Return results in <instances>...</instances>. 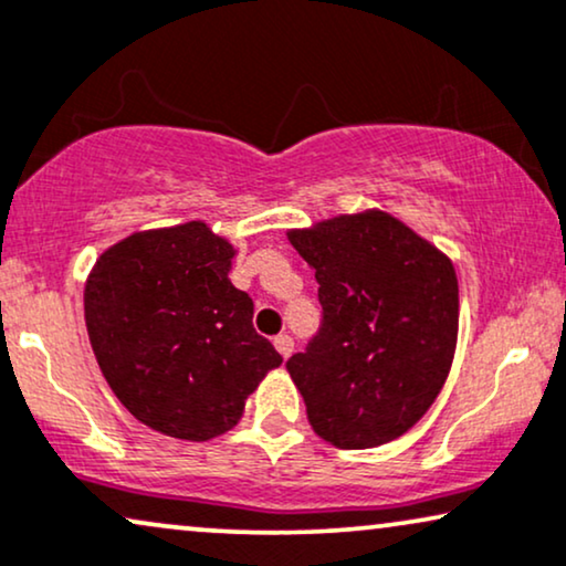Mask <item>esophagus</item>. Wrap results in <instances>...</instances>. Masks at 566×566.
<instances>
[{"label":"esophagus","mask_w":566,"mask_h":566,"mask_svg":"<svg viewBox=\"0 0 566 566\" xmlns=\"http://www.w3.org/2000/svg\"><path fill=\"white\" fill-rule=\"evenodd\" d=\"M274 347L282 357H290L292 353H295V342H292L290 334H279L274 339Z\"/></svg>","instance_id":"1"}]
</instances>
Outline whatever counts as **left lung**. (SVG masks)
Here are the masks:
<instances>
[{
  "label": "left lung",
  "instance_id": "left-lung-1",
  "mask_svg": "<svg viewBox=\"0 0 566 566\" xmlns=\"http://www.w3.org/2000/svg\"><path fill=\"white\" fill-rule=\"evenodd\" d=\"M316 271L318 334L287 370L307 420L336 449L410 431L454 360L460 287L449 255L391 213L368 209L290 230Z\"/></svg>",
  "mask_w": 566,
  "mask_h": 566
}]
</instances>
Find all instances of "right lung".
Segmentation results:
<instances>
[{"label":"right lung","mask_w":566,"mask_h":566,"mask_svg":"<svg viewBox=\"0 0 566 566\" xmlns=\"http://www.w3.org/2000/svg\"><path fill=\"white\" fill-rule=\"evenodd\" d=\"M232 242L206 221L133 232L98 255L83 305L98 368L140 423L185 441L238 426L282 355L230 282Z\"/></svg>","instance_id":"right-lung-1"}]
</instances>
